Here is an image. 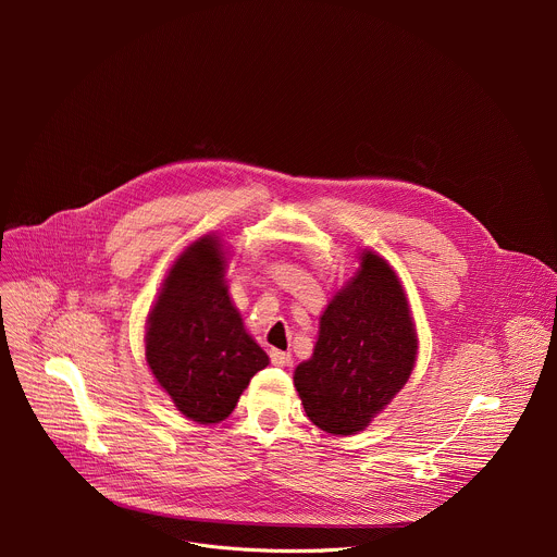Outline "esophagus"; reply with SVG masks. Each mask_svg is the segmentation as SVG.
Wrapping results in <instances>:
<instances>
[{"label":"esophagus","mask_w":557,"mask_h":557,"mask_svg":"<svg viewBox=\"0 0 557 557\" xmlns=\"http://www.w3.org/2000/svg\"><path fill=\"white\" fill-rule=\"evenodd\" d=\"M269 357H271L273 366H288L290 363V355L284 352V350H271Z\"/></svg>","instance_id":"1"}]
</instances>
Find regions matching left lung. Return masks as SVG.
<instances>
[{
  "mask_svg": "<svg viewBox=\"0 0 557 557\" xmlns=\"http://www.w3.org/2000/svg\"><path fill=\"white\" fill-rule=\"evenodd\" d=\"M359 271L320 317L312 357L293 381L306 417L329 434H357L385 410L414 368L419 339L392 267L363 251Z\"/></svg>",
  "mask_w": 557,
  "mask_h": 557,
  "instance_id": "1",
  "label": "left lung"
}]
</instances>
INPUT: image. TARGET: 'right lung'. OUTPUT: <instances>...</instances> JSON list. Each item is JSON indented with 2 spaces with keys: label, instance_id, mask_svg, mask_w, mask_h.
I'll use <instances>...</instances> for the list:
<instances>
[{
  "label": "right lung",
  "instance_id": "obj_1",
  "mask_svg": "<svg viewBox=\"0 0 557 557\" xmlns=\"http://www.w3.org/2000/svg\"><path fill=\"white\" fill-rule=\"evenodd\" d=\"M224 269L220 237H200L178 256L147 317L151 374L202 425L224 421L251 376L269 366L228 297Z\"/></svg>",
  "mask_w": 557,
  "mask_h": 557
}]
</instances>
